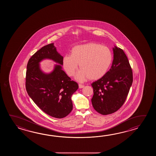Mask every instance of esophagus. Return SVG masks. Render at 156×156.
Returning <instances> with one entry per match:
<instances>
[{"mask_svg": "<svg viewBox=\"0 0 156 156\" xmlns=\"http://www.w3.org/2000/svg\"><path fill=\"white\" fill-rule=\"evenodd\" d=\"M79 87L80 89H82V88H83V87H84V86H83V85H82V84H79Z\"/></svg>", "mask_w": 156, "mask_h": 156, "instance_id": "obj_1", "label": "esophagus"}]
</instances>
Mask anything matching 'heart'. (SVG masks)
<instances>
[{
	"instance_id": "heart-1",
	"label": "heart",
	"mask_w": 156,
	"mask_h": 156,
	"mask_svg": "<svg viewBox=\"0 0 156 156\" xmlns=\"http://www.w3.org/2000/svg\"><path fill=\"white\" fill-rule=\"evenodd\" d=\"M113 61V54L109 48L96 43L77 45L71 54L63 57V69L69 76H73L79 64L81 69L75 79L83 82L89 78L95 80L102 78L108 72Z\"/></svg>"
}]
</instances>
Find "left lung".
Instances as JSON below:
<instances>
[{
	"label": "left lung",
	"mask_w": 156,
	"mask_h": 156,
	"mask_svg": "<svg viewBox=\"0 0 156 156\" xmlns=\"http://www.w3.org/2000/svg\"><path fill=\"white\" fill-rule=\"evenodd\" d=\"M113 63L104 76L92 83L94 109L102 115L114 113L125 102L133 83V73L123 50L114 46Z\"/></svg>",
	"instance_id": "1"
}]
</instances>
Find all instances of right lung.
<instances>
[{
  "instance_id": "obj_1",
  "label": "right lung",
  "mask_w": 156,
  "mask_h": 156,
  "mask_svg": "<svg viewBox=\"0 0 156 156\" xmlns=\"http://www.w3.org/2000/svg\"><path fill=\"white\" fill-rule=\"evenodd\" d=\"M62 58L54 43H51L37 51L27 66L26 87L28 95L44 113L56 118H63L72 111L71 96L79 88L62 70ZM47 59L58 63L50 73H44L40 65Z\"/></svg>"
}]
</instances>
